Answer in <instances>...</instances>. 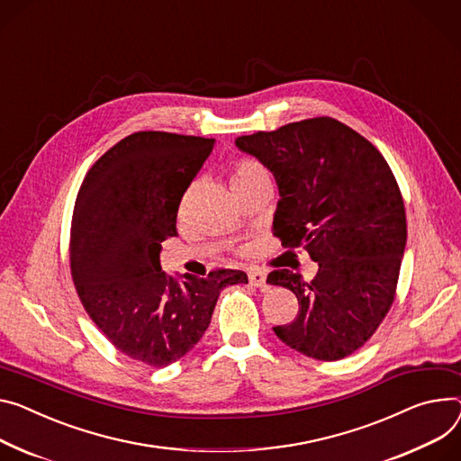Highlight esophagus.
<instances>
[{
    "instance_id": "obj_1",
    "label": "esophagus",
    "mask_w": 461,
    "mask_h": 461,
    "mask_svg": "<svg viewBox=\"0 0 461 461\" xmlns=\"http://www.w3.org/2000/svg\"><path fill=\"white\" fill-rule=\"evenodd\" d=\"M249 282L255 288L266 290V273L260 269H249Z\"/></svg>"
}]
</instances>
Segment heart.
Segmentation results:
<instances>
[{"label": "heart", "mask_w": 461, "mask_h": 461, "mask_svg": "<svg viewBox=\"0 0 461 461\" xmlns=\"http://www.w3.org/2000/svg\"><path fill=\"white\" fill-rule=\"evenodd\" d=\"M266 169L255 162V160H238L236 166H234V171H232V183L234 181H241V179H247V176H253V175H258V173H264Z\"/></svg>", "instance_id": "obj_1"}]
</instances>
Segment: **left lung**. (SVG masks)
<instances>
[{
	"label": "left lung",
	"mask_w": 461,
	"mask_h": 461,
	"mask_svg": "<svg viewBox=\"0 0 461 461\" xmlns=\"http://www.w3.org/2000/svg\"><path fill=\"white\" fill-rule=\"evenodd\" d=\"M236 148L275 176L273 234L317 262L310 282L290 269L267 275L299 301L295 320L273 329L276 338L315 360L348 357L395 299L406 212L393 171L369 140L327 116L238 136Z\"/></svg>",
	"instance_id": "obj_1"
}]
</instances>
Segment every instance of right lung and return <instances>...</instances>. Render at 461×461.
<instances>
[{
    "instance_id": "add662e5",
    "label": "right lung",
    "mask_w": 461,
    "mask_h": 461,
    "mask_svg": "<svg viewBox=\"0 0 461 461\" xmlns=\"http://www.w3.org/2000/svg\"><path fill=\"white\" fill-rule=\"evenodd\" d=\"M214 138L134 132L104 153L77 194L69 264L79 299L97 329L129 358L166 367L203 338L223 288L247 275L206 278L160 267L162 241Z\"/></svg>"
}]
</instances>
